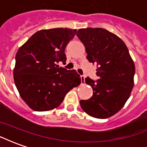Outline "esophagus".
<instances>
[{
	"mask_svg": "<svg viewBox=\"0 0 147 147\" xmlns=\"http://www.w3.org/2000/svg\"><path fill=\"white\" fill-rule=\"evenodd\" d=\"M81 77V82H82V84H84L85 83V76H80Z\"/></svg>",
	"mask_w": 147,
	"mask_h": 147,
	"instance_id": "1",
	"label": "esophagus"
}]
</instances>
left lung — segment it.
Segmentation results:
<instances>
[{
	"label": "left lung",
	"instance_id": "left-lung-1",
	"mask_svg": "<svg viewBox=\"0 0 147 147\" xmlns=\"http://www.w3.org/2000/svg\"><path fill=\"white\" fill-rule=\"evenodd\" d=\"M77 37L85 46L87 60L97 64V82L86 78L93 96L81 100L83 110L90 116L105 119L123 108L134 86L135 64L124 42L103 28L78 30Z\"/></svg>",
	"mask_w": 147,
	"mask_h": 147
}]
</instances>
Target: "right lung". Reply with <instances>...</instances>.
Listing matches in <instances>:
<instances>
[{
  "instance_id": "obj_1",
  "label": "right lung",
  "mask_w": 147,
  "mask_h": 147,
  "mask_svg": "<svg viewBox=\"0 0 147 147\" xmlns=\"http://www.w3.org/2000/svg\"><path fill=\"white\" fill-rule=\"evenodd\" d=\"M76 29L53 28L34 34L16 55L13 77L20 95L34 111L57 108L68 91L81 83L76 70L60 67L64 49Z\"/></svg>"
}]
</instances>
